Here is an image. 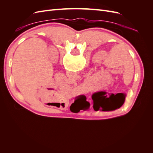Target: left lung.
Segmentation results:
<instances>
[{"label":"left lung","instance_id":"1","mask_svg":"<svg viewBox=\"0 0 153 153\" xmlns=\"http://www.w3.org/2000/svg\"><path fill=\"white\" fill-rule=\"evenodd\" d=\"M114 96H112V97H108V98H107L106 96H98L96 97V98L93 100L94 101V104H95L94 105H94H93V108H94V110H99L101 109V108H102V111H106L107 110L106 108H103V107H105V105H106V103H108L110 101H111V98H113ZM110 99L108 100V99ZM124 102H122L121 104H120L119 105H118L117 107L118 108H120L121 106L124 104Z\"/></svg>","mask_w":153,"mask_h":153}]
</instances>
